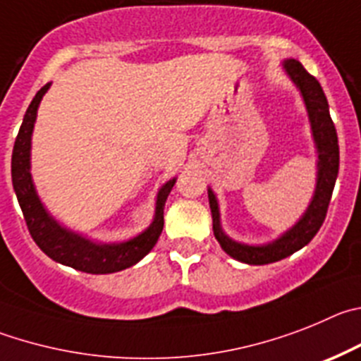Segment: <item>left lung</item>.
<instances>
[{
  "mask_svg": "<svg viewBox=\"0 0 361 361\" xmlns=\"http://www.w3.org/2000/svg\"><path fill=\"white\" fill-rule=\"evenodd\" d=\"M282 66H284L286 73L290 75V79L295 82V86L300 90V95L304 99V104H306L314 147H317L318 152L317 187H314L313 200L307 204L304 216L290 230H286L281 237H277L275 241L261 246L243 245V243L230 239L223 232L217 197L212 192V188H209L214 235H216L221 248L225 250L230 257L245 262V264H269V262L281 261V259L288 257L297 250L304 248L317 235L324 219H326L327 207H329L331 196H333L334 181L338 176V136H336V129H334L333 120H331L329 104H327L326 95H324L322 86L313 75L307 73L306 68L302 66L297 59H286Z\"/></svg>",
  "mask_w": 361,
  "mask_h": 361,
  "instance_id": "8db88e82",
  "label": "left lung"
}]
</instances>
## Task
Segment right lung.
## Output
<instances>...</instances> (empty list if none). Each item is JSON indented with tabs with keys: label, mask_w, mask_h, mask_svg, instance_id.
<instances>
[{
	"label": "right lung",
	"mask_w": 361,
	"mask_h": 361,
	"mask_svg": "<svg viewBox=\"0 0 361 361\" xmlns=\"http://www.w3.org/2000/svg\"><path fill=\"white\" fill-rule=\"evenodd\" d=\"M48 87H50V84L43 86L35 93L34 100L25 113L18 138H16L14 151H12V185H14L23 216L27 221L28 232H30L35 245L43 250L48 257L54 259L55 262L79 269V271L99 275L115 274L120 269L129 268L140 259H144L151 252L152 246L157 245L158 237L164 230L165 201H167V196L176 183V178L169 180L158 190L154 219H152L151 225L129 241L95 243L82 237L80 233L64 228L61 223H57L48 214L44 204L41 203L30 174L32 133H34V124L35 118H37L39 104H41L44 93L48 92Z\"/></svg>",
	"instance_id": "right-lung-1"
}]
</instances>
